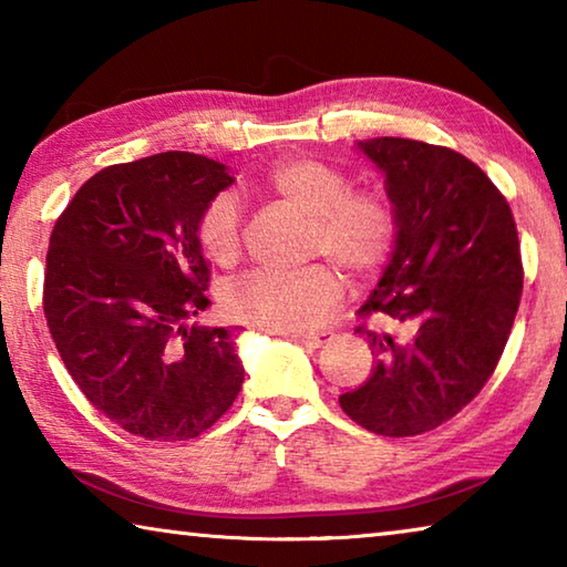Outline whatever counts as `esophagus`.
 Returning a JSON list of instances; mask_svg holds the SVG:
<instances>
[{
  "label": "esophagus",
  "mask_w": 567,
  "mask_h": 567,
  "mask_svg": "<svg viewBox=\"0 0 567 567\" xmlns=\"http://www.w3.org/2000/svg\"><path fill=\"white\" fill-rule=\"evenodd\" d=\"M290 338L297 340L300 344H305L307 350H318V348H322V344L332 338V332H330V330H322V332H300V334H290Z\"/></svg>",
  "instance_id": "1"
}]
</instances>
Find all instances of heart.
<instances>
[{
	"label": "heart",
	"mask_w": 567,
	"mask_h": 567,
	"mask_svg": "<svg viewBox=\"0 0 567 567\" xmlns=\"http://www.w3.org/2000/svg\"><path fill=\"white\" fill-rule=\"evenodd\" d=\"M265 189L277 203L310 217L305 255L328 260L350 282L378 275L400 243L402 219L395 199L380 187L350 189L348 175L328 162H277L267 172ZM195 235L209 260L233 265L243 252V215L235 195L219 192L209 199L199 209ZM331 268L315 262L300 272H247L225 290V310L233 320L255 328L310 332L342 300V280Z\"/></svg>",
	"instance_id": "heart-1"
}]
</instances>
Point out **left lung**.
Returning <instances> with one entry per match:
<instances>
[{
	"label": "left lung",
	"mask_w": 567,
	"mask_h": 567,
	"mask_svg": "<svg viewBox=\"0 0 567 567\" xmlns=\"http://www.w3.org/2000/svg\"><path fill=\"white\" fill-rule=\"evenodd\" d=\"M360 150L385 172L402 233L358 310L378 362L340 408L410 437L455 417L495 372L523 297L520 243L503 192L460 152L402 137Z\"/></svg>",
	"instance_id": "obj_1"
}]
</instances>
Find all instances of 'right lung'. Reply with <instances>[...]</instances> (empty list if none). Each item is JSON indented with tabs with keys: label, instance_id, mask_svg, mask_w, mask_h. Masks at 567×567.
Returning a JSON list of instances; mask_svg holds the SVG:
<instances>
[{
	"label": "right lung",
	"instance_id": "right-lung-1",
	"mask_svg": "<svg viewBox=\"0 0 567 567\" xmlns=\"http://www.w3.org/2000/svg\"><path fill=\"white\" fill-rule=\"evenodd\" d=\"M225 165L162 152L100 169L56 217L42 307L76 388L130 435H203L243 388L235 330L187 328L209 305L195 223Z\"/></svg>",
	"mask_w": 567,
	"mask_h": 567
}]
</instances>
